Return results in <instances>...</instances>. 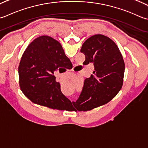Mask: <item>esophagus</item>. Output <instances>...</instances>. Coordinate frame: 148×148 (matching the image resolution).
Segmentation results:
<instances>
[{
  "mask_svg": "<svg viewBox=\"0 0 148 148\" xmlns=\"http://www.w3.org/2000/svg\"><path fill=\"white\" fill-rule=\"evenodd\" d=\"M73 71H75V73H78V72H77V71H74V70H73Z\"/></svg>",
  "mask_w": 148,
  "mask_h": 148,
  "instance_id": "34e87169",
  "label": "esophagus"
}]
</instances>
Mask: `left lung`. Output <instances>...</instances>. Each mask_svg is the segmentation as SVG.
I'll return each mask as SVG.
<instances>
[{
    "mask_svg": "<svg viewBox=\"0 0 148 148\" xmlns=\"http://www.w3.org/2000/svg\"><path fill=\"white\" fill-rule=\"evenodd\" d=\"M84 64L92 62L91 77L84 81L82 91L73 103L75 110L87 111L112 100L121 89L125 65L118 47L107 36L95 34L83 43Z\"/></svg>",
    "mask_w": 148,
    "mask_h": 148,
    "instance_id": "8db88e82",
    "label": "left lung"
}]
</instances>
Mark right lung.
I'll list each match as a JSON object with an SVG mask.
<instances>
[{"label": "right lung", "mask_w": 148, "mask_h": 148, "mask_svg": "<svg viewBox=\"0 0 148 148\" xmlns=\"http://www.w3.org/2000/svg\"><path fill=\"white\" fill-rule=\"evenodd\" d=\"M72 64L59 42L50 36H40L29 45L18 67L19 84L23 95L33 103L64 110L73 107L62 94L54 72Z\"/></svg>", "instance_id": "obj_1"}]
</instances>
